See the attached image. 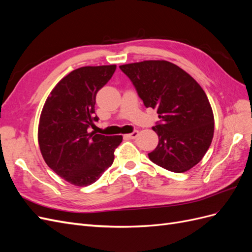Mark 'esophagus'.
<instances>
[{
	"instance_id": "34e87169",
	"label": "esophagus",
	"mask_w": 252,
	"mask_h": 252,
	"mask_svg": "<svg viewBox=\"0 0 252 252\" xmlns=\"http://www.w3.org/2000/svg\"><path fill=\"white\" fill-rule=\"evenodd\" d=\"M138 135H139V131L138 130H133L131 133L126 134V136H127V138H129V139H135Z\"/></svg>"
}]
</instances>
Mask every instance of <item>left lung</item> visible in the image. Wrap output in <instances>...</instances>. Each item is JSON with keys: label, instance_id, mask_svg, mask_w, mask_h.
<instances>
[{"label": "left lung", "instance_id": "obj_1", "mask_svg": "<svg viewBox=\"0 0 252 252\" xmlns=\"http://www.w3.org/2000/svg\"><path fill=\"white\" fill-rule=\"evenodd\" d=\"M131 81L145 107L156 108L158 136L151 162L172 172H185L208 150L215 119L208 97L190 75L167 61H144L120 66Z\"/></svg>", "mask_w": 252, "mask_h": 252}]
</instances>
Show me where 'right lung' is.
<instances>
[{
	"label": "right lung",
	"instance_id": "right-lung-1",
	"mask_svg": "<svg viewBox=\"0 0 252 252\" xmlns=\"http://www.w3.org/2000/svg\"><path fill=\"white\" fill-rule=\"evenodd\" d=\"M116 65L81 67L53 88L43 107L39 145L45 162L61 178L75 186H88L100 179L114 159L122 135L88 133L94 116L97 91L116 71Z\"/></svg>",
	"mask_w": 252,
	"mask_h": 252
}]
</instances>
